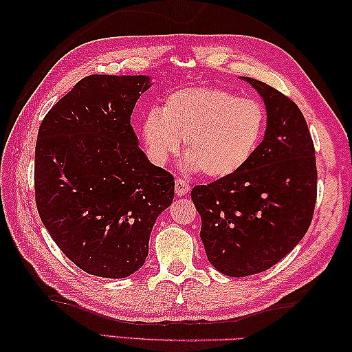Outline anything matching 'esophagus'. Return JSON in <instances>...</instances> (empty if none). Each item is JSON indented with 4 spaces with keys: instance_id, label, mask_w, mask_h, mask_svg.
<instances>
[{
    "instance_id": "obj_1",
    "label": "esophagus",
    "mask_w": 352,
    "mask_h": 352,
    "mask_svg": "<svg viewBox=\"0 0 352 352\" xmlns=\"http://www.w3.org/2000/svg\"><path fill=\"white\" fill-rule=\"evenodd\" d=\"M190 192V186L184 180H177L175 182V193L178 197H184L186 193Z\"/></svg>"
}]
</instances>
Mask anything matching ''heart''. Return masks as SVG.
<instances>
[{
  "mask_svg": "<svg viewBox=\"0 0 352 352\" xmlns=\"http://www.w3.org/2000/svg\"><path fill=\"white\" fill-rule=\"evenodd\" d=\"M263 130L265 110L257 101L219 87H189L169 94L160 110L148 111L142 139L159 164L174 155L183 140L186 168L219 180L250 162Z\"/></svg>",
  "mask_w": 352,
  "mask_h": 352,
  "instance_id": "b5f03b06",
  "label": "heart"
}]
</instances>
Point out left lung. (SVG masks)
Returning a JSON list of instances; mask_svg holds the SVG:
<instances>
[{"label":"left lung","instance_id":"8db88e82","mask_svg":"<svg viewBox=\"0 0 352 352\" xmlns=\"http://www.w3.org/2000/svg\"><path fill=\"white\" fill-rule=\"evenodd\" d=\"M242 80L263 100V140L241 170L190 193L207 258L228 276L263 272L286 257L307 233L316 203L315 146L301 110L263 81Z\"/></svg>","mask_w":352,"mask_h":352}]
</instances>
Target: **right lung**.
Segmentation results:
<instances>
[{
  "mask_svg": "<svg viewBox=\"0 0 352 352\" xmlns=\"http://www.w3.org/2000/svg\"><path fill=\"white\" fill-rule=\"evenodd\" d=\"M149 76H89L41 124L36 204L58 248L85 272L125 278L144 266L174 177L148 160L130 124Z\"/></svg>",
  "mask_w": 352,
  "mask_h": 352,
  "instance_id": "obj_1",
  "label": "right lung"
}]
</instances>
